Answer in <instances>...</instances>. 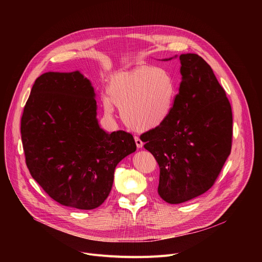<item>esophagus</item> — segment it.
<instances>
[{
    "instance_id": "1",
    "label": "esophagus",
    "mask_w": 262,
    "mask_h": 262,
    "mask_svg": "<svg viewBox=\"0 0 262 262\" xmlns=\"http://www.w3.org/2000/svg\"><path fill=\"white\" fill-rule=\"evenodd\" d=\"M135 142H136V145H137L138 148H142L143 147V142H142V140L139 137H135Z\"/></svg>"
}]
</instances>
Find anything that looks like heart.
Returning <instances> with one entry per match:
<instances>
[{
    "mask_svg": "<svg viewBox=\"0 0 262 262\" xmlns=\"http://www.w3.org/2000/svg\"><path fill=\"white\" fill-rule=\"evenodd\" d=\"M103 98L106 116L121 110L124 123L134 130L146 132L162 125L172 113L177 85L165 68L143 65L112 77Z\"/></svg>",
    "mask_w": 262,
    "mask_h": 262,
    "instance_id": "b5f03b06",
    "label": "heart"
}]
</instances>
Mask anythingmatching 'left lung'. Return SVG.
Here are the masks:
<instances>
[{"label": "left lung", "instance_id": "obj_1", "mask_svg": "<svg viewBox=\"0 0 262 262\" xmlns=\"http://www.w3.org/2000/svg\"><path fill=\"white\" fill-rule=\"evenodd\" d=\"M178 60L182 81L172 113L140 136L160 166L159 195L170 204L208 191L232 146L231 105L211 67L196 54Z\"/></svg>", "mask_w": 262, "mask_h": 262}]
</instances>
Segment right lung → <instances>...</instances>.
Returning <instances> with one entry per match:
<instances>
[{
    "mask_svg": "<svg viewBox=\"0 0 262 262\" xmlns=\"http://www.w3.org/2000/svg\"><path fill=\"white\" fill-rule=\"evenodd\" d=\"M94 96L79 71L46 72L36 79L20 122L30 174L52 199L78 209L104 202L117 164L137 149L129 133L99 127Z\"/></svg>",
    "mask_w": 262,
    "mask_h": 262,
    "instance_id": "right-lung-1",
    "label": "right lung"
}]
</instances>
